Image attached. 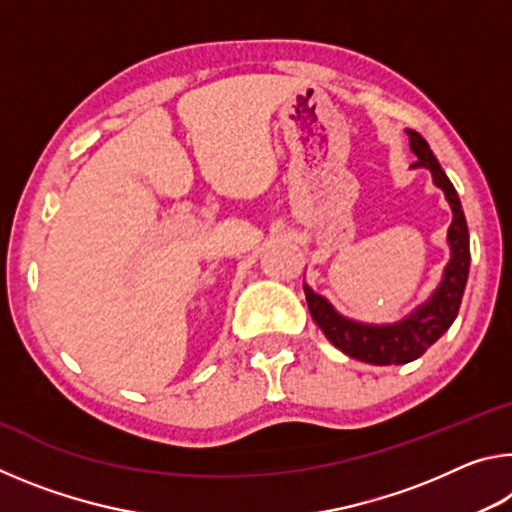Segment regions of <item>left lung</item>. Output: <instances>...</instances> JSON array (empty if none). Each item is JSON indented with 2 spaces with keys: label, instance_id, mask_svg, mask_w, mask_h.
Masks as SVG:
<instances>
[{
  "label": "left lung",
  "instance_id": "obj_1",
  "mask_svg": "<svg viewBox=\"0 0 512 512\" xmlns=\"http://www.w3.org/2000/svg\"><path fill=\"white\" fill-rule=\"evenodd\" d=\"M406 135H409L411 151L418 155V160L411 167H424L431 171L433 185L443 189L454 214L452 225L447 230V244L452 250V257L445 266L438 289L404 320H397L393 325H366L341 316L323 296H318L305 284L309 314L323 329L327 341L348 357L372 363V366L409 363L422 357L427 348H431L452 327L463 300L467 273H470V232H467L461 198H458L454 185L449 183L445 171L440 169L436 155L431 153L424 137L415 131H406Z\"/></svg>",
  "mask_w": 512,
  "mask_h": 512
}]
</instances>
